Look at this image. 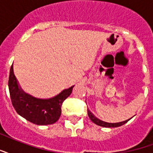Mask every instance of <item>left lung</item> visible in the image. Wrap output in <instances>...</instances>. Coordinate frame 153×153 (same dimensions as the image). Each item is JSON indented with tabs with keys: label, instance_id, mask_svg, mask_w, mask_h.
<instances>
[{
	"label": "left lung",
	"instance_id": "8db88e82",
	"mask_svg": "<svg viewBox=\"0 0 153 153\" xmlns=\"http://www.w3.org/2000/svg\"><path fill=\"white\" fill-rule=\"evenodd\" d=\"M87 114H88V116H89L90 120H91L93 123H95V124H97V125L99 126H101V127H105V128H117V127L123 125L124 123H127V122L130 120V119H129V120H128L123 121V122H120V123H107V122L100 120L96 118L95 115H93V114H92V113L88 110V109H87Z\"/></svg>",
	"mask_w": 153,
	"mask_h": 153
}]
</instances>
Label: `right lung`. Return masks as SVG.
<instances>
[{"instance_id": "right-lung-1", "label": "right lung", "mask_w": 153, "mask_h": 153, "mask_svg": "<svg viewBox=\"0 0 153 153\" xmlns=\"http://www.w3.org/2000/svg\"><path fill=\"white\" fill-rule=\"evenodd\" d=\"M74 86L63 90L51 99H38L25 93L18 84L13 65L9 77V90L12 104L21 116L37 125L53 124L58 120L64 100L71 94Z\"/></svg>"}]
</instances>
